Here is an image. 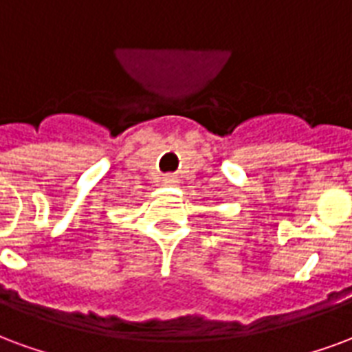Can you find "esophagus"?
<instances>
[{"instance_id":"obj_1","label":"esophagus","mask_w":352,"mask_h":352,"mask_svg":"<svg viewBox=\"0 0 352 352\" xmlns=\"http://www.w3.org/2000/svg\"><path fill=\"white\" fill-rule=\"evenodd\" d=\"M163 184H166V186H176V184H179V182L176 176H173V174H166L165 178H163Z\"/></svg>"}]
</instances>
